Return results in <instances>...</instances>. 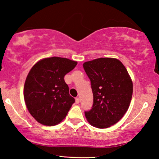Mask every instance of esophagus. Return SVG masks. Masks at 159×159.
I'll list each match as a JSON object with an SVG mask.
<instances>
[{
	"label": "esophagus",
	"instance_id": "esophagus-1",
	"mask_svg": "<svg viewBox=\"0 0 159 159\" xmlns=\"http://www.w3.org/2000/svg\"><path fill=\"white\" fill-rule=\"evenodd\" d=\"M75 102H76L77 104H78L80 102V98H78V97H77V98H75Z\"/></svg>",
	"mask_w": 159,
	"mask_h": 159
}]
</instances>
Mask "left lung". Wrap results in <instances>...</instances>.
Returning a JSON list of instances; mask_svg holds the SVG:
<instances>
[{
  "label": "left lung",
  "mask_w": 159,
  "mask_h": 159,
  "mask_svg": "<svg viewBox=\"0 0 159 159\" xmlns=\"http://www.w3.org/2000/svg\"><path fill=\"white\" fill-rule=\"evenodd\" d=\"M91 80L92 109L85 112L91 126L106 129L127 112L133 95V82L126 67L115 58H99L83 64Z\"/></svg>",
  "instance_id": "8db88e82"
}]
</instances>
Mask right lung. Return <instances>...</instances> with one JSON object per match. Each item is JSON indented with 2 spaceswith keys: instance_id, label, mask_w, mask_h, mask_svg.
I'll return each instance as SVG.
<instances>
[{
  "instance_id": "1",
  "label": "right lung",
  "mask_w": 159,
  "mask_h": 159,
  "mask_svg": "<svg viewBox=\"0 0 159 159\" xmlns=\"http://www.w3.org/2000/svg\"><path fill=\"white\" fill-rule=\"evenodd\" d=\"M77 62L53 57L38 61L28 74L24 98L29 113L38 123L52 126L61 123L75 102L64 76Z\"/></svg>"
}]
</instances>
